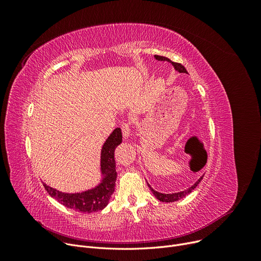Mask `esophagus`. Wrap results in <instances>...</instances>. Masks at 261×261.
Returning <instances> with one entry per match:
<instances>
[{"mask_svg": "<svg viewBox=\"0 0 261 261\" xmlns=\"http://www.w3.org/2000/svg\"><path fill=\"white\" fill-rule=\"evenodd\" d=\"M120 128H121V131H122L123 138H125V139L129 138L130 132H131V121H123L121 123Z\"/></svg>", "mask_w": 261, "mask_h": 261, "instance_id": "1", "label": "esophagus"}]
</instances>
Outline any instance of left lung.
<instances>
[{
  "instance_id": "obj_1",
  "label": "left lung",
  "mask_w": 261,
  "mask_h": 261,
  "mask_svg": "<svg viewBox=\"0 0 261 261\" xmlns=\"http://www.w3.org/2000/svg\"><path fill=\"white\" fill-rule=\"evenodd\" d=\"M155 59H158V60H161V61H168V62H170L173 66H174V68L175 70L177 71V72H180V73H187V71H186V68L181 64V63H177V62H172L169 58H167V57H164V56H159V55H155ZM203 179V176H201L200 179L196 182V184H194L193 186L191 187H189L187 190H185V191H181V193H176V194H170V195H168V194H161V193H158V191H155L154 189H152L151 187H150V185L148 184V186H149V188L151 189V191L153 193V195L156 197V199L158 200H160V201H162V202H174V201H177V200H180V199H182V198H184L186 195H188L189 193H191V191H193L197 186H198V184L201 182V180Z\"/></svg>"
}]
</instances>
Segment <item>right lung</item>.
<instances>
[{
  "mask_svg": "<svg viewBox=\"0 0 261 261\" xmlns=\"http://www.w3.org/2000/svg\"><path fill=\"white\" fill-rule=\"evenodd\" d=\"M121 130L116 128L102 146L101 149V172L106 174L102 182L91 190L79 194H64L43 183L48 195L56 199L65 207L81 213H95L103 210L112 194L114 193L116 181V166L114 150L121 143Z\"/></svg>",
  "mask_w": 261,
  "mask_h": 261,
  "instance_id": "add662e5",
  "label": "right lung"
}]
</instances>
